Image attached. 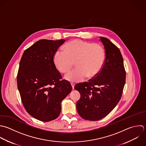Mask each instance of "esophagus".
I'll use <instances>...</instances> for the list:
<instances>
[{"label":"esophagus","instance_id":"obj_1","mask_svg":"<svg viewBox=\"0 0 146 146\" xmlns=\"http://www.w3.org/2000/svg\"><path fill=\"white\" fill-rule=\"evenodd\" d=\"M71 85H72V89H74V84H73V83H71Z\"/></svg>","mask_w":146,"mask_h":146}]
</instances>
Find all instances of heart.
<instances>
[{
	"instance_id": "obj_1",
	"label": "heart",
	"mask_w": 146,
	"mask_h": 146,
	"mask_svg": "<svg viewBox=\"0 0 146 146\" xmlns=\"http://www.w3.org/2000/svg\"><path fill=\"white\" fill-rule=\"evenodd\" d=\"M63 52L57 50L53 56V62L61 73L70 70L73 62L77 68L65 76V80L77 82L95 77L101 70L105 61L103 47L97 43H90L80 39H74L66 43Z\"/></svg>"
}]
</instances>
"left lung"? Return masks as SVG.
Instances as JSON below:
<instances>
[{
  "instance_id": "1",
  "label": "left lung",
  "mask_w": 146,
  "mask_h": 146,
  "mask_svg": "<svg viewBox=\"0 0 146 146\" xmlns=\"http://www.w3.org/2000/svg\"><path fill=\"white\" fill-rule=\"evenodd\" d=\"M100 38L106 54L102 69L89 82L74 86L81 95L76 104L78 114L92 121L102 119L114 109L121 98L126 81L121 51L108 38Z\"/></svg>"
}]
</instances>
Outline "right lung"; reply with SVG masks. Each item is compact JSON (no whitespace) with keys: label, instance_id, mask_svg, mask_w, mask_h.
I'll use <instances>...</instances> for the list:
<instances>
[{"label":"right lung","instance_id":"1","mask_svg":"<svg viewBox=\"0 0 146 146\" xmlns=\"http://www.w3.org/2000/svg\"><path fill=\"white\" fill-rule=\"evenodd\" d=\"M66 40H40L23 53L17 76V88L26 111L33 118L49 122L61 112L62 101L71 92L68 81L53 62V56Z\"/></svg>","mask_w":146,"mask_h":146}]
</instances>
